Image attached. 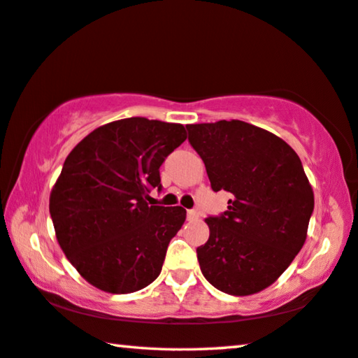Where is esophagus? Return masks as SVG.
Instances as JSON below:
<instances>
[{"mask_svg": "<svg viewBox=\"0 0 358 358\" xmlns=\"http://www.w3.org/2000/svg\"><path fill=\"white\" fill-rule=\"evenodd\" d=\"M199 219V213L194 211V210H189L187 211V220H197Z\"/></svg>", "mask_w": 358, "mask_h": 358, "instance_id": "1", "label": "esophagus"}]
</instances>
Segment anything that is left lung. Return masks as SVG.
I'll return each instance as SVG.
<instances>
[{
	"label": "left lung",
	"mask_w": 358,
	"mask_h": 358,
	"mask_svg": "<svg viewBox=\"0 0 358 358\" xmlns=\"http://www.w3.org/2000/svg\"><path fill=\"white\" fill-rule=\"evenodd\" d=\"M186 128L213 191L233 196L224 216L205 219L201 274L227 294H255L287 271L307 239L315 196L302 162L278 136L243 120Z\"/></svg>",
	"instance_id": "1"
}]
</instances>
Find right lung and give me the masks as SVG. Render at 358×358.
I'll return each instance as SVG.
<instances>
[{"label":"right lung","instance_id":"1","mask_svg":"<svg viewBox=\"0 0 358 358\" xmlns=\"http://www.w3.org/2000/svg\"><path fill=\"white\" fill-rule=\"evenodd\" d=\"M186 139L181 123L129 117L89 133L64 162L50 194L56 239L92 287L128 294L159 275L186 219L181 206L148 205L159 167Z\"/></svg>","mask_w":358,"mask_h":358}]
</instances>
